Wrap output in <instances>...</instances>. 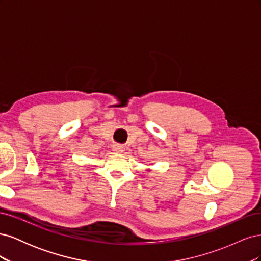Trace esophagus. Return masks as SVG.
Returning <instances> with one entry per match:
<instances>
[{"mask_svg": "<svg viewBox=\"0 0 261 261\" xmlns=\"http://www.w3.org/2000/svg\"><path fill=\"white\" fill-rule=\"evenodd\" d=\"M114 151H116V152H122V151H123V150H122V147H120V146L115 147V148H114Z\"/></svg>", "mask_w": 261, "mask_h": 261, "instance_id": "34e87169", "label": "esophagus"}]
</instances>
